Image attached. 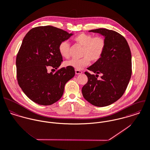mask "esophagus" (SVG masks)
Segmentation results:
<instances>
[{
  "instance_id": "esophagus-1",
  "label": "esophagus",
  "mask_w": 150,
  "mask_h": 150,
  "mask_svg": "<svg viewBox=\"0 0 150 150\" xmlns=\"http://www.w3.org/2000/svg\"><path fill=\"white\" fill-rule=\"evenodd\" d=\"M83 72L81 71H80V70H75V73L76 74H81Z\"/></svg>"
}]
</instances>
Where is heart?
Listing matches in <instances>:
<instances>
[{
  "mask_svg": "<svg viewBox=\"0 0 150 150\" xmlns=\"http://www.w3.org/2000/svg\"><path fill=\"white\" fill-rule=\"evenodd\" d=\"M76 43L83 47L82 52L83 58L80 59H73L64 63V66L71 67L76 70H82L89 64L90 60L96 62L102 57L105 48L106 42L102 36L93 37L92 35L81 33L74 38ZM70 44L68 41L62 42L59 46L60 55L65 58L69 57Z\"/></svg>",
  "mask_w": 150,
  "mask_h": 150,
  "instance_id": "1",
  "label": "heart"
}]
</instances>
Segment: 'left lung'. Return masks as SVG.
<instances>
[{"mask_svg":"<svg viewBox=\"0 0 150 150\" xmlns=\"http://www.w3.org/2000/svg\"><path fill=\"white\" fill-rule=\"evenodd\" d=\"M105 38L102 57L86 71L88 82L82 88L84 98L92 105L103 107L119 100L124 94L132 76V54L126 39L118 33L106 28L92 30ZM102 74L100 80L96 77Z\"/></svg>","mask_w":150,"mask_h":150,"instance_id":"left-lung-1","label":"left lung"}]
</instances>
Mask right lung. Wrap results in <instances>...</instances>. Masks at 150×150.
Listing matches in <instances>:
<instances>
[{
    "label": "right lung",
    "instance_id": "add662e5",
    "mask_svg": "<svg viewBox=\"0 0 150 150\" xmlns=\"http://www.w3.org/2000/svg\"><path fill=\"white\" fill-rule=\"evenodd\" d=\"M73 34L50 25L35 27L24 37L16 57L17 79L24 93L33 102L50 105L63 96L66 83L75 75L71 67H62L54 73L63 61L60 44Z\"/></svg>",
    "mask_w": 150,
    "mask_h": 150
}]
</instances>
